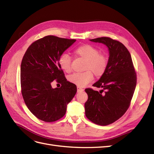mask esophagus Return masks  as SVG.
Wrapping results in <instances>:
<instances>
[{"label": "esophagus", "mask_w": 154, "mask_h": 154, "mask_svg": "<svg viewBox=\"0 0 154 154\" xmlns=\"http://www.w3.org/2000/svg\"><path fill=\"white\" fill-rule=\"evenodd\" d=\"M84 91V89H83V88L80 87H77V92H82Z\"/></svg>", "instance_id": "1"}]
</instances>
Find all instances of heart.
Here are the masks:
<instances>
[{
	"label": "heart",
	"mask_w": 154,
	"mask_h": 154,
	"mask_svg": "<svg viewBox=\"0 0 154 154\" xmlns=\"http://www.w3.org/2000/svg\"><path fill=\"white\" fill-rule=\"evenodd\" d=\"M74 52L78 57L87 61L84 67L86 71L70 75L68 78L70 82L78 87H85L93 80V74L91 70L98 77L105 73L108 65V59L105 54L100 53L98 49L92 45L85 44L78 48ZM58 63L63 71L71 72V58L69 54L63 53L60 56Z\"/></svg>",
	"instance_id": "heart-1"
}]
</instances>
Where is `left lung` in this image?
I'll return each instance as SVG.
<instances>
[{"label":"left lung","mask_w":154,"mask_h":154,"mask_svg":"<svg viewBox=\"0 0 154 154\" xmlns=\"http://www.w3.org/2000/svg\"><path fill=\"white\" fill-rule=\"evenodd\" d=\"M89 40L105 45L109 57L105 73L92 85L102 90H85L88 95L85 116L95 124L108 125L119 119L128 109L136 86V73L131 55L122 43L109 37Z\"/></svg>","instance_id":"1"}]
</instances>
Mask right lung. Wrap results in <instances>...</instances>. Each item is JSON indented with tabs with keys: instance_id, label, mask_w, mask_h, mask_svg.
Segmentation results:
<instances>
[{
	"instance_id": "obj_1",
	"label": "right lung",
	"mask_w": 154,
	"mask_h": 154,
	"mask_svg": "<svg viewBox=\"0 0 154 154\" xmlns=\"http://www.w3.org/2000/svg\"><path fill=\"white\" fill-rule=\"evenodd\" d=\"M76 40L49 35L32 43L20 66L22 94L27 108L36 117L53 122L66 114L67 106L75 96L76 85L67 81L59 66V58ZM55 79L60 88L53 89Z\"/></svg>"
}]
</instances>
